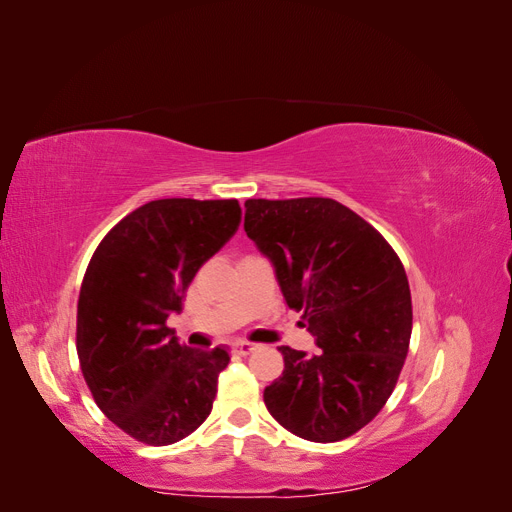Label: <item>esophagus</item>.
<instances>
[{
	"mask_svg": "<svg viewBox=\"0 0 512 512\" xmlns=\"http://www.w3.org/2000/svg\"><path fill=\"white\" fill-rule=\"evenodd\" d=\"M252 350H254V344H250V342H237L235 346H232V354H237V356H245Z\"/></svg>",
	"mask_w": 512,
	"mask_h": 512,
	"instance_id": "esophagus-1",
	"label": "esophagus"
}]
</instances>
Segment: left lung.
<instances>
[{
	"label": "left lung",
	"mask_w": 512,
	"mask_h": 512,
	"mask_svg": "<svg viewBox=\"0 0 512 512\" xmlns=\"http://www.w3.org/2000/svg\"><path fill=\"white\" fill-rule=\"evenodd\" d=\"M243 228L320 348H280L284 371L265 389V406L303 440H344L382 410L404 367V265L374 226L331 198H250Z\"/></svg>",
	"instance_id": "1"
}]
</instances>
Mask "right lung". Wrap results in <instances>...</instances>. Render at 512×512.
Returning a JSON list of instances; mask_svg holds the SVG:
<instances>
[{"label":"right lung","mask_w":512,"mask_h":512,"mask_svg":"<svg viewBox=\"0 0 512 512\" xmlns=\"http://www.w3.org/2000/svg\"><path fill=\"white\" fill-rule=\"evenodd\" d=\"M241 222L237 200L162 198L126 215L91 256L76 352L98 408L138 442L166 446L203 425L226 348L181 346L170 314Z\"/></svg>","instance_id":"obj_1"}]
</instances>
